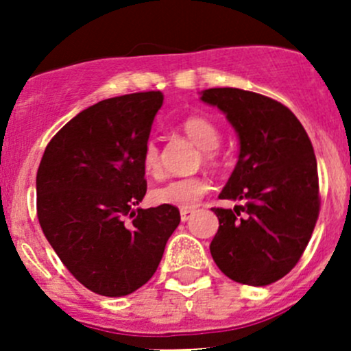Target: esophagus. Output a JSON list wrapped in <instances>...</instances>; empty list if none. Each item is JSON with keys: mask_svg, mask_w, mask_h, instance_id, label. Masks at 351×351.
I'll list each match as a JSON object with an SVG mask.
<instances>
[{"mask_svg": "<svg viewBox=\"0 0 351 351\" xmlns=\"http://www.w3.org/2000/svg\"><path fill=\"white\" fill-rule=\"evenodd\" d=\"M180 215H182V221L186 222L189 219H192L193 210H190V208H182V210H180Z\"/></svg>", "mask_w": 351, "mask_h": 351, "instance_id": "obj_1", "label": "esophagus"}]
</instances>
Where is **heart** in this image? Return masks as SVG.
Listing matches in <instances>:
<instances>
[{
	"label": "heart",
	"instance_id": "1",
	"mask_svg": "<svg viewBox=\"0 0 351 351\" xmlns=\"http://www.w3.org/2000/svg\"><path fill=\"white\" fill-rule=\"evenodd\" d=\"M183 132L186 134L193 144L202 149V158L207 165L217 162V146L221 143V132L217 125L207 117H190L182 123ZM143 169L146 175L159 176L161 175V159H159V149L154 141L144 146L143 156H141ZM208 190L207 180L202 176H190V178H175L162 185L151 190V198L154 204L171 205L178 208H193L198 204L205 192Z\"/></svg>",
	"mask_w": 351,
	"mask_h": 351
}]
</instances>
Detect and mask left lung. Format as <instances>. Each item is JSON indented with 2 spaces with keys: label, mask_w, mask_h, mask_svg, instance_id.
<instances>
[{
  "label": "left lung",
  "mask_w": 351,
  "mask_h": 351,
  "mask_svg": "<svg viewBox=\"0 0 351 351\" xmlns=\"http://www.w3.org/2000/svg\"><path fill=\"white\" fill-rule=\"evenodd\" d=\"M238 134L239 156L219 198L241 202L214 208L219 219L210 254L239 284L280 280L302 256L319 215L313 144L285 105L238 88L200 91Z\"/></svg>",
  "instance_id": "left-lung-1"
}]
</instances>
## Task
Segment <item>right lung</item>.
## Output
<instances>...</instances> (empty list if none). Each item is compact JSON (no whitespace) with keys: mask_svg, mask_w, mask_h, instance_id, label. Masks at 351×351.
Listing matches in <instances>:
<instances>
[{"mask_svg":"<svg viewBox=\"0 0 351 351\" xmlns=\"http://www.w3.org/2000/svg\"><path fill=\"white\" fill-rule=\"evenodd\" d=\"M159 91L91 105L52 137L37 171V215L45 238L80 284L129 295L154 275L180 224L171 205L137 207L146 195L141 156Z\"/></svg>","mask_w":351,"mask_h":351,"instance_id":"obj_1","label":"right lung"}]
</instances>
